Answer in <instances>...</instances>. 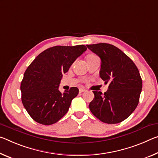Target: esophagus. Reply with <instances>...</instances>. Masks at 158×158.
Returning <instances> with one entry per match:
<instances>
[{"label":"esophagus","mask_w":158,"mask_h":158,"mask_svg":"<svg viewBox=\"0 0 158 158\" xmlns=\"http://www.w3.org/2000/svg\"><path fill=\"white\" fill-rule=\"evenodd\" d=\"M86 90L85 89H83V88H80L79 89V92L80 93H83V92H84V91H86Z\"/></svg>","instance_id":"esophagus-1"}]
</instances>
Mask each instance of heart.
Returning a JSON list of instances; mask_svg holds the SVG:
<instances>
[{
	"label": "heart",
	"instance_id": "1",
	"mask_svg": "<svg viewBox=\"0 0 158 158\" xmlns=\"http://www.w3.org/2000/svg\"><path fill=\"white\" fill-rule=\"evenodd\" d=\"M91 56H89V57H91Z\"/></svg>",
	"mask_w": 158,
	"mask_h": 158
}]
</instances>
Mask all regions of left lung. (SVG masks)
<instances>
[{
  "mask_svg": "<svg viewBox=\"0 0 158 158\" xmlns=\"http://www.w3.org/2000/svg\"><path fill=\"white\" fill-rule=\"evenodd\" d=\"M101 60L100 77L109 83L104 94L93 91L90 102L92 114L101 122L117 124L126 119L139 104L142 79L136 64L118 48L109 44L86 45Z\"/></svg>",
  "mask_w": 158,
  "mask_h": 158,
  "instance_id": "left-lung-1",
  "label": "left lung"
}]
</instances>
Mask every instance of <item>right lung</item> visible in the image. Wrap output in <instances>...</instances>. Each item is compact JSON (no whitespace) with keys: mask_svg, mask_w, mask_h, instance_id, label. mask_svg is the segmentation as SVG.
Listing matches in <instances>:
<instances>
[{"mask_svg":"<svg viewBox=\"0 0 158 158\" xmlns=\"http://www.w3.org/2000/svg\"><path fill=\"white\" fill-rule=\"evenodd\" d=\"M86 49L84 45L49 48L27 67L20 86L22 102L34 121L51 125L67 113L79 89L72 87L61 93L59 84L62 74Z\"/></svg>","mask_w":158,"mask_h":158,"instance_id":"add662e5","label":"right lung"}]
</instances>
